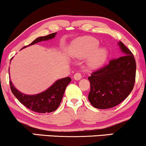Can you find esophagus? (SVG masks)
Segmentation results:
<instances>
[{
	"label": "esophagus",
	"mask_w": 146,
	"mask_h": 146,
	"mask_svg": "<svg viewBox=\"0 0 146 146\" xmlns=\"http://www.w3.org/2000/svg\"><path fill=\"white\" fill-rule=\"evenodd\" d=\"M73 78L75 79V80H80V79L82 78V75L80 73H76L73 76Z\"/></svg>",
	"instance_id": "esophagus-1"
}]
</instances>
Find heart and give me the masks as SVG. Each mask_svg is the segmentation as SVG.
Here are the masks:
<instances>
[{
    "label": "heart",
    "instance_id": "heart-1",
    "mask_svg": "<svg viewBox=\"0 0 146 146\" xmlns=\"http://www.w3.org/2000/svg\"><path fill=\"white\" fill-rule=\"evenodd\" d=\"M100 42L91 36L78 38L73 42L70 49V55L74 58L82 59L86 58V66L90 68L102 66L108 57V48L104 46L98 47Z\"/></svg>",
    "mask_w": 146,
    "mask_h": 146
}]
</instances>
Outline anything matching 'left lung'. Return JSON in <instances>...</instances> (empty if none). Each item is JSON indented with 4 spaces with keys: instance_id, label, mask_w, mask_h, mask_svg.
Returning <instances> with one entry per match:
<instances>
[{
    "instance_id": "8db88e82",
    "label": "left lung",
    "mask_w": 146,
    "mask_h": 146,
    "mask_svg": "<svg viewBox=\"0 0 146 146\" xmlns=\"http://www.w3.org/2000/svg\"><path fill=\"white\" fill-rule=\"evenodd\" d=\"M123 56L110 60L104 67L88 77L90 90L88 99L98 109H107L119 104L133 89L136 62L131 51L122 43H117Z\"/></svg>"
}]
</instances>
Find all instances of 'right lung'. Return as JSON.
<instances>
[{"mask_svg":"<svg viewBox=\"0 0 146 146\" xmlns=\"http://www.w3.org/2000/svg\"><path fill=\"white\" fill-rule=\"evenodd\" d=\"M56 34L57 32L51 33L46 36L38 37L29 45L24 46L21 49L26 48L27 46L36 44L39 42L53 39L56 37ZM71 81V79L69 77L60 79L56 80L49 88L45 90L44 91L36 95H26L21 93L14 86L11 80L9 81V84L12 93L22 104L34 112L46 113L55 111L58 108L62 100L65 89Z\"/></svg>","mask_w":146,"mask_h":146,"instance_id":"obj_1","label":"right lung"}]
</instances>
